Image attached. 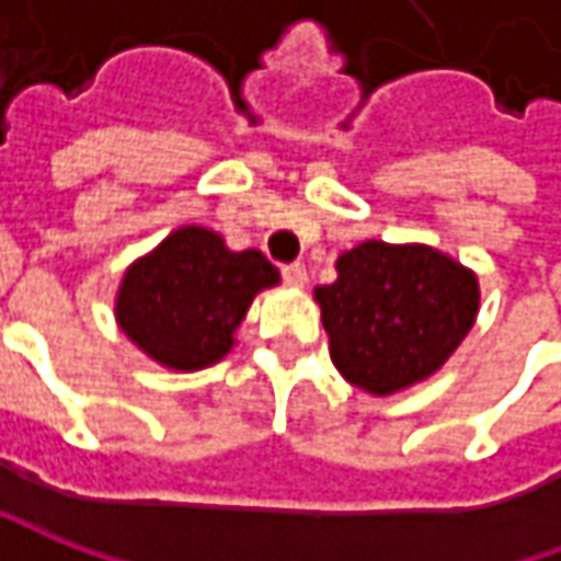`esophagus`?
<instances>
[{"mask_svg":"<svg viewBox=\"0 0 561 561\" xmlns=\"http://www.w3.org/2000/svg\"><path fill=\"white\" fill-rule=\"evenodd\" d=\"M284 280L290 284V287H306V280H309V271L306 265H284Z\"/></svg>","mask_w":561,"mask_h":561,"instance_id":"esophagus-1","label":"esophagus"}]
</instances>
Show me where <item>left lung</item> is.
I'll use <instances>...</instances> for the list:
<instances>
[{
	"label": "left lung",
	"instance_id": "obj_1",
	"mask_svg": "<svg viewBox=\"0 0 561 561\" xmlns=\"http://www.w3.org/2000/svg\"><path fill=\"white\" fill-rule=\"evenodd\" d=\"M331 362L353 387L390 397L421 383L459 350L481 309L478 274L424 243L365 240L314 287Z\"/></svg>",
	"mask_w": 561,
	"mask_h": 561
}]
</instances>
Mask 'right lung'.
I'll return each mask as SVG.
<instances>
[{"mask_svg":"<svg viewBox=\"0 0 561 561\" xmlns=\"http://www.w3.org/2000/svg\"><path fill=\"white\" fill-rule=\"evenodd\" d=\"M277 284L259 249L233 252L221 233L184 225L124 271L115 321L162 368L203 371L233 350L252 299Z\"/></svg>","mask_w":561,"mask_h":561,"instance_id":"1","label":"right lung"}]
</instances>
